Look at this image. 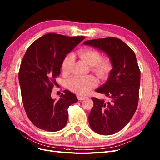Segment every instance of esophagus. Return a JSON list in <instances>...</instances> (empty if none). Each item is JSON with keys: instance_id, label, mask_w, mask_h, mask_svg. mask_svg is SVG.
I'll return each mask as SVG.
<instances>
[{"instance_id": "1", "label": "esophagus", "mask_w": 160, "mask_h": 160, "mask_svg": "<svg viewBox=\"0 0 160 160\" xmlns=\"http://www.w3.org/2000/svg\"><path fill=\"white\" fill-rule=\"evenodd\" d=\"M77 98H78V100H84V99L87 98V97H86V96H80V95L77 96Z\"/></svg>"}]
</instances>
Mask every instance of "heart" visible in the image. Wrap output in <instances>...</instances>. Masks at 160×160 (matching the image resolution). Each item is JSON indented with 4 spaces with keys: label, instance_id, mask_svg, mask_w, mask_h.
I'll return each instance as SVG.
<instances>
[{
    "label": "heart",
    "instance_id": "heart-1",
    "mask_svg": "<svg viewBox=\"0 0 160 160\" xmlns=\"http://www.w3.org/2000/svg\"><path fill=\"white\" fill-rule=\"evenodd\" d=\"M80 57L92 66V69L99 78H105L112 68L111 61L108 58L100 59L99 53L93 49H85L79 52ZM73 60L72 55H68L64 58L62 64V70L67 72ZM98 84L97 79L93 76H74L67 81V86L70 90L80 94H86L92 88Z\"/></svg>",
    "mask_w": 160,
    "mask_h": 160
}]
</instances>
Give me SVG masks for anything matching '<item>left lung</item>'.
<instances>
[{"label": "left lung", "instance_id": "left-lung-1", "mask_svg": "<svg viewBox=\"0 0 160 160\" xmlns=\"http://www.w3.org/2000/svg\"><path fill=\"white\" fill-rule=\"evenodd\" d=\"M83 44L105 53L113 67L105 83L96 90L104 94L108 101L92 98L90 126L99 134H115L131 121L138 106L140 72L135 53L115 38L88 40Z\"/></svg>", "mask_w": 160, "mask_h": 160}]
</instances>
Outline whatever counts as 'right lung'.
I'll list each match as a JSON object with an SVG mask.
<instances>
[{
  "instance_id": "obj_1",
  "label": "right lung",
  "mask_w": 160,
  "mask_h": 160,
  "mask_svg": "<svg viewBox=\"0 0 160 160\" xmlns=\"http://www.w3.org/2000/svg\"><path fill=\"white\" fill-rule=\"evenodd\" d=\"M84 36L68 37L49 33L28 47L18 78L26 113L33 125L47 131H60L68 121V108L78 102L75 94L65 90L58 101L51 96L55 78L61 73L64 58Z\"/></svg>"
}]
</instances>
